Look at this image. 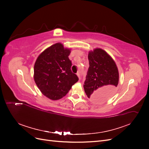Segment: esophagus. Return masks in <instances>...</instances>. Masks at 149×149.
Returning <instances> with one entry per match:
<instances>
[{
	"instance_id": "1",
	"label": "esophagus",
	"mask_w": 149,
	"mask_h": 149,
	"mask_svg": "<svg viewBox=\"0 0 149 149\" xmlns=\"http://www.w3.org/2000/svg\"><path fill=\"white\" fill-rule=\"evenodd\" d=\"M76 74L78 75V77H79V78L80 79V78H81V75H80V73H79V72H78V73H76Z\"/></svg>"
}]
</instances>
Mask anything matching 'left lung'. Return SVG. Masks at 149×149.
<instances>
[{"instance_id": "1", "label": "left lung", "mask_w": 149, "mask_h": 149, "mask_svg": "<svg viewBox=\"0 0 149 149\" xmlns=\"http://www.w3.org/2000/svg\"><path fill=\"white\" fill-rule=\"evenodd\" d=\"M89 67L83 85L86 94L95 102H103L116 91L119 72L114 61L102 49L88 54Z\"/></svg>"}]
</instances>
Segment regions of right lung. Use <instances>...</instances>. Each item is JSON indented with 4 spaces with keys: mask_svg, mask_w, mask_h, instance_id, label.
<instances>
[{
    "mask_svg": "<svg viewBox=\"0 0 149 149\" xmlns=\"http://www.w3.org/2000/svg\"><path fill=\"white\" fill-rule=\"evenodd\" d=\"M69 49L60 43L49 47L38 56L34 66V80L43 95L52 100L65 96L78 81L71 71Z\"/></svg>",
    "mask_w": 149,
    "mask_h": 149,
    "instance_id": "add662e5",
    "label": "right lung"
}]
</instances>
